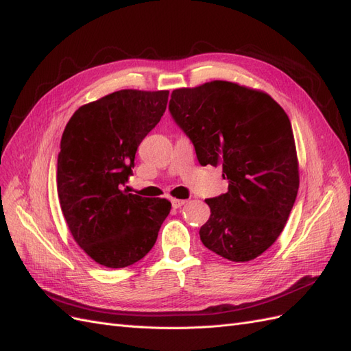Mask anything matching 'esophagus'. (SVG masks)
I'll return each mask as SVG.
<instances>
[{"label":"esophagus","instance_id":"obj_1","mask_svg":"<svg viewBox=\"0 0 351 351\" xmlns=\"http://www.w3.org/2000/svg\"><path fill=\"white\" fill-rule=\"evenodd\" d=\"M186 202L187 200H184V199H171V205L174 209H178V208H182Z\"/></svg>","mask_w":351,"mask_h":351}]
</instances>
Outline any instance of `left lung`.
<instances>
[{
  "instance_id": "1",
  "label": "left lung",
  "mask_w": 351,
  "mask_h": 351,
  "mask_svg": "<svg viewBox=\"0 0 351 351\" xmlns=\"http://www.w3.org/2000/svg\"><path fill=\"white\" fill-rule=\"evenodd\" d=\"M174 121L192 141L200 165H222L228 192L206 199L205 247L247 262L281 234L299 190V162L289 115L268 93L214 80L176 89Z\"/></svg>"
}]
</instances>
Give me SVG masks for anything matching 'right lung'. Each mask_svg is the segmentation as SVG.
I'll return each instance as SVG.
<instances>
[{
	"label": "right lung",
	"instance_id": "1",
	"mask_svg": "<svg viewBox=\"0 0 351 351\" xmlns=\"http://www.w3.org/2000/svg\"><path fill=\"white\" fill-rule=\"evenodd\" d=\"M168 90L124 89L83 105L61 137L57 190L73 239L107 268L141 261L158 237L171 204L123 189L136 151L161 120Z\"/></svg>",
	"mask_w": 351,
	"mask_h": 351
}]
</instances>
